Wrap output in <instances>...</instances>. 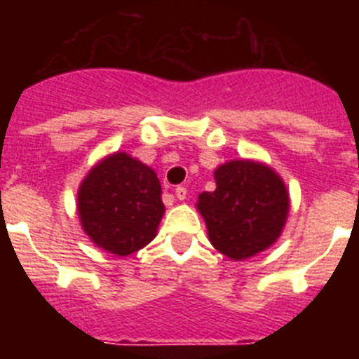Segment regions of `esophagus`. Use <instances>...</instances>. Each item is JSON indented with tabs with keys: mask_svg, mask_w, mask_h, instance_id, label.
I'll return each mask as SVG.
<instances>
[{
	"mask_svg": "<svg viewBox=\"0 0 359 359\" xmlns=\"http://www.w3.org/2000/svg\"><path fill=\"white\" fill-rule=\"evenodd\" d=\"M176 198L180 199V201H183V199L187 198V189H185V187H177V189H176Z\"/></svg>",
	"mask_w": 359,
	"mask_h": 359,
	"instance_id": "1",
	"label": "esophagus"
}]
</instances>
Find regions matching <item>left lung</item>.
<instances>
[{"instance_id": "1", "label": "left lung", "mask_w": 359, "mask_h": 359, "mask_svg": "<svg viewBox=\"0 0 359 359\" xmlns=\"http://www.w3.org/2000/svg\"><path fill=\"white\" fill-rule=\"evenodd\" d=\"M215 190L199 194L214 248L233 261L257 255L280 236L290 198L284 182L262 163L236 160L215 170Z\"/></svg>"}]
</instances>
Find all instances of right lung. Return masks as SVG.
<instances>
[{
  "label": "right lung",
  "mask_w": 359,
  "mask_h": 359,
  "mask_svg": "<svg viewBox=\"0 0 359 359\" xmlns=\"http://www.w3.org/2000/svg\"><path fill=\"white\" fill-rule=\"evenodd\" d=\"M156 174L126 152H116L90 170L79 189V215L97 246L126 257L156 236L163 215Z\"/></svg>",
  "instance_id": "obj_1"
}]
</instances>
